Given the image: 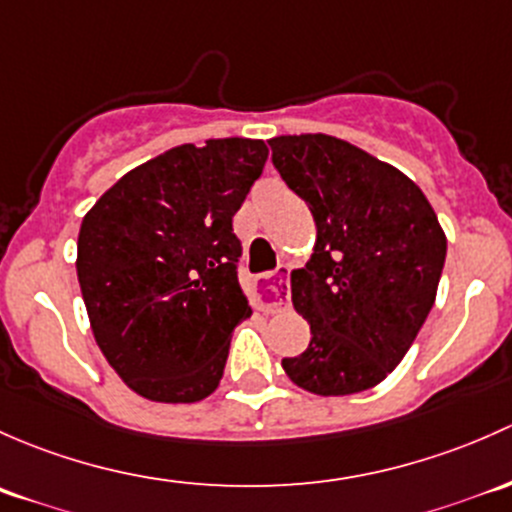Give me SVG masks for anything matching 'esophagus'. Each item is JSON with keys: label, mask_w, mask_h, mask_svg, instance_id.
<instances>
[{"label": "esophagus", "mask_w": 512, "mask_h": 512, "mask_svg": "<svg viewBox=\"0 0 512 512\" xmlns=\"http://www.w3.org/2000/svg\"><path fill=\"white\" fill-rule=\"evenodd\" d=\"M291 300V283H288V266H281L276 273L266 276L256 291V305L266 313L286 308Z\"/></svg>", "instance_id": "34e87169"}]
</instances>
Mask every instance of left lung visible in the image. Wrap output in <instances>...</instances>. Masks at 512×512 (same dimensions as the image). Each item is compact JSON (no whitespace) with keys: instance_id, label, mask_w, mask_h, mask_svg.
<instances>
[{"instance_id":"8db88e82","label":"left lung","mask_w":512,"mask_h":512,"mask_svg":"<svg viewBox=\"0 0 512 512\" xmlns=\"http://www.w3.org/2000/svg\"><path fill=\"white\" fill-rule=\"evenodd\" d=\"M268 145L318 229L310 261L291 273L313 337L281 365L320 397L365 392L402 362L434 305L444 229L412 179L350 142L315 133Z\"/></svg>"}]
</instances>
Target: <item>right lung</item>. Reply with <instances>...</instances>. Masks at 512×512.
<instances>
[{
	"instance_id": "right-lung-1",
	"label": "right lung",
	"mask_w": 512,
	"mask_h": 512,
	"mask_svg": "<svg viewBox=\"0 0 512 512\" xmlns=\"http://www.w3.org/2000/svg\"><path fill=\"white\" fill-rule=\"evenodd\" d=\"M266 157L249 138L172 147L83 217L76 271L93 335L140 397L192 404L219 387L231 333L251 315L231 224Z\"/></svg>"
}]
</instances>
